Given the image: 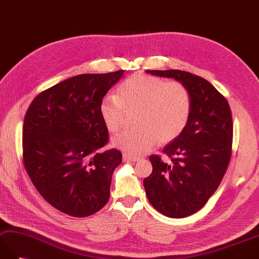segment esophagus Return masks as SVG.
<instances>
[{"mask_svg": "<svg viewBox=\"0 0 259 259\" xmlns=\"http://www.w3.org/2000/svg\"><path fill=\"white\" fill-rule=\"evenodd\" d=\"M122 159H123V161H125V162H136V161L139 160V158L132 157V155H129V154H123Z\"/></svg>", "mask_w": 259, "mask_h": 259, "instance_id": "34e87169", "label": "esophagus"}]
</instances>
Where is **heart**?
Returning <instances> with one entry per match:
<instances>
[{
    "mask_svg": "<svg viewBox=\"0 0 259 259\" xmlns=\"http://www.w3.org/2000/svg\"><path fill=\"white\" fill-rule=\"evenodd\" d=\"M119 96L108 94L101 99L99 113L107 129L117 132L125 112L136 111L137 128L112 138V146L130 155L151 150L158 140L170 142L182 134L192 111L190 90L178 81L165 82L158 77L138 74L120 83Z\"/></svg>",
    "mask_w": 259,
    "mask_h": 259,
    "instance_id": "heart-1",
    "label": "heart"
}]
</instances>
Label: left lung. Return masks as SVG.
Segmentation results:
<instances>
[{"mask_svg": "<svg viewBox=\"0 0 259 259\" xmlns=\"http://www.w3.org/2000/svg\"><path fill=\"white\" fill-rule=\"evenodd\" d=\"M153 76L173 78L190 90L192 111L185 129L166 144V163L151 155L152 173L143 180L149 202L173 219L194 214L205 205L230 163L233 120L230 105L212 83L188 71L146 70Z\"/></svg>", "mask_w": 259, "mask_h": 259, "instance_id": "8db88e82", "label": "left lung"}]
</instances>
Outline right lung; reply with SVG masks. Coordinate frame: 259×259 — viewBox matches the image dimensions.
<instances>
[{
  "mask_svg": "<svg viewBox=\"0 0 259 259\" xmlns=\"http://www.w3.org/2000/svg\"><path fill=\"white\" fill-rule=\"evenodd\" d=\"M122 76L123 70L70 77L36 96L26 111L24 165L39 194L65 214L86 218L109 200L122 154L100 151L108 129L99 105Z\"/></svg>",
  "mask_w": 259,
  "mask_h": 259,
  "instance_id": "right-lung-1",
  "label": "right lung"
}]
</instances>
